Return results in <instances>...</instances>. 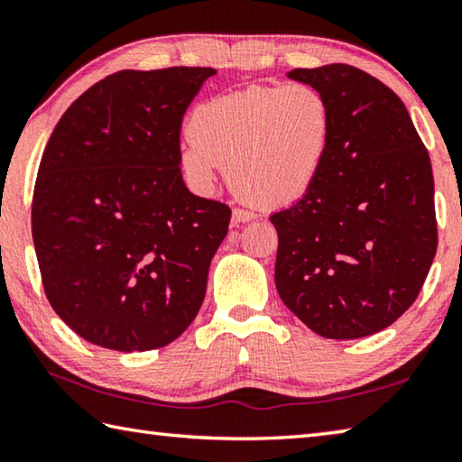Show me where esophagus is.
Here are the masks:
<instances>
[{"label":"esophagus","mask_w":462,"mask_h":462,"mask_svg":"<svg viewBox=\"0 0 462 462\" xmlns=\"http://www.w3.org/2000/svg\"><path fill=\"white\" fill-rule=\"evenodd\" d=\"M254 214L253 212H248V209H234L232 212V224L236 226V224H245V222H250V220H254Z\"/></svg>","instance_id":"1"}]
</instances>
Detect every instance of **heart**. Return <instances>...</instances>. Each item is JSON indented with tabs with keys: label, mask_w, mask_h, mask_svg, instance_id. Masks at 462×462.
<instances>
[{
	"label": "heart",
	"mask_w": 462,
	"mask_h": 462,
	"mask_svg": "<svg viewBox=\"0 0 462 462\" xmlns=\"http://www.w3.org/2000/svg\"><path fill=\"white\" fill-rule=\"evenodd\" d=\"M332 134V107L319 89L306 83L250 85L193 109L179 162L195 191H212L226 165L242 199L261 208L287 206L322 175Z\"/></svg>",
	"instance_id": "1"
}]
</instances>
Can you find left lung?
Instances as JSON below:
<instances>
[{
	"instance_id": "left-lung-1",
	"label": "left lung",
	"mask_w": 462,
	"mask_h": 462,
	"mask_svg": "<svg viewBox=\"0 0 462 462\" xmlns=\"http://www.w3.org/2000/svg\"><path fill=\"white\" fill-rule=\"evenodd\" d=\"M287 77L324 93L334 134L311 191L271 216L277 291L324 338H363L416 301L432 267V165L403 101L369 73L336 62Z\"/></svg>"
}]
</instances>
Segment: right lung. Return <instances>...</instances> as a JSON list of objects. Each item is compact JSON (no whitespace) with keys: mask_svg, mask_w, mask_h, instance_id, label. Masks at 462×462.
Listing matches in <instances>:
<instances>
[{"mask_svg":"<svg viewBox=\"0 0 462 462\" xmlns=\"http://www.w3.org/2000/svg\"><path fill=\"white\" fill-rule=\"evenodd\" d=\"M209 67L118 71L62 114L42 152L32 238L44 293L101 348L167 346L203 303L230 208L183 181L179 134Z\"/></svg>","mask_w":462,"mask_h":462,"instance_id":"1","label":"right lung"}]
</instances>
